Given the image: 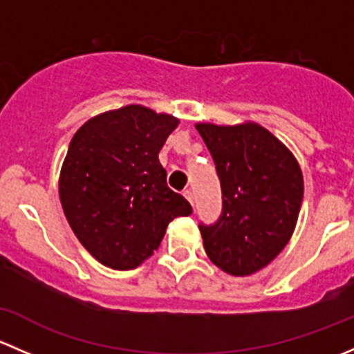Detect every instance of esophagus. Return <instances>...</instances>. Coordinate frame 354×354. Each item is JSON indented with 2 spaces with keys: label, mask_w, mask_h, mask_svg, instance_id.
<instances>
[{
  "label": "esophagus",
  "mask_w": 354,
  "mask_h": 354,
  "mask_svg": "<svg viewBox=\"0 0 354 354\" xmlns=\"http://www.w3.org/2000/svg\"><path fill=\"white\" fill-rule=\"evenodd\" d=\"M183 195H185V198L188 200V202L194 203V192H192L190 188H187V190H183Z\"/></svg>",
  "instance_id": "obj_1"
}]
</instances>
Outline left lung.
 Instances as JSON below:
<instances>
[{
  "label": "left lung",
  "mask_w": 354,
  "mask_h": 354,
  "mask_svg": "<svg viewBox=\"0 0 354 354\" xmlns=\"http://www.w3.org/2000/svg\"><path fill=\"white\" fill-rule=\"evenodd\" d=\"M223 190V216L200 224L214 266L250 276L269 266L291 240L303 200V174L286 145L262 124L197 123Z\"/></svg>",
  "instance_id": "1"
}]
</instances>
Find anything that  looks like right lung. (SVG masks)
<instances>
[{"instance_id": "right-lung-1", "label": "right lung", "mask_w": 354, "mask_h": 354, "mask_svg": "<svg viewBox=\"0 0 354 354\" xmlns=\"http://www.w3.org/2000/svg\"><path fill=\"white\" fill-rule=\"evenodd\" d=\"M180 120L140 104L106 111L73 135L59 173L68 224L102 266L130 270L192 205L166 183L159 151Z\"/></svg>"}]
</instances>
